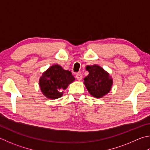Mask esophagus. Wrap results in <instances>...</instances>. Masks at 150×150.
<instances>
[{
  "label": "esophagus",
  "instance_id": "esophagus-1",
  "mask_svg": "<svg viewBox=\"0 0 150 150\" xmlns=\"http://www.w3.org/2000/svg\"><path fill=\"white\" fill-rule=\"evenodd\" d=\"M75 77L77 78V79L78 81H81V79H83V75H82V74H81V73H77V74L76 75Z\"/></svg>",
  "mask_w": 150,
  "mask_h": 150
}]
</instances>
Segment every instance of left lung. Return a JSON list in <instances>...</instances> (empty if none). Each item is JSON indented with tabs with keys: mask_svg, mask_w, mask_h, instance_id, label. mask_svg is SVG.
<instances>
[{
	"mask_svg": "<svg viewBox=\"0 0 150 150\" xmlns=\"http://www.w3.org/2000/svg\"><path fill=\"white\" fill-rule=\"evenodd\" d=\"M86 70L89 73L84 79V84L92 96L100 98L110 92L113 79L108 72L97 65L86 66Z\"/></svg>",
	"mask_w": 150,
	"mask_h": 150,
	"instance_id": "8db88e82",
	"label": "left lung"
}]
</instances>
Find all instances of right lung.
<instances>
[{
	"instance_id": "right-lung-1",
	"label": "right lung",
	"mask_w": 150,
	"mask_h": 150,
	"mask_svg": "<svg viewBox=\"0 0 150 150\" xmlns=\"http://www.w3.org/2000/svg\"><path fill=\"white\" fill-rule=\"evenodd\" d=\"M75 79L71 72L56 64L42 73L39 79V86L46 97L57 99L62 96L64 90Z\"/></svg>"
}]
</instances>
